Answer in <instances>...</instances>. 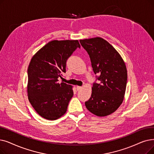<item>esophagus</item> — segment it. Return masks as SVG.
I'll return each instance as SVG.
<instances>
[{"label":"esophagus","instance_id":"34e87169","mask_svg":"<svg viewBox=\"0 0 154 154\" xmlns=\"http://www.w3.org/2000/svg\"><path fill=\"white\" fill-rule=\"evenodd\" d=\"M76 89H77V91H80V90H81V89H82V87H81V86H77Z\"/></svg>","mask_w":154,"mask_h":154}]
</instances>
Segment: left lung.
Here are the masks:
<instances>
[{
    "label": "left lung",
    "instance_id": "obj_1",
    "mask_svg": "<svg viewBox=\"0 0 154 154\" xmlns=\"http://www.w3.org/2000/svg\"><path fill=\"white\" fill-rule=\"evenodd\" d=\"M89 55L98 82L93 83L92 94L85 103L90 112L98 116H108L122 103L127 83V70L123 60L105 39L96 37L80 40Z\"/></svg>",
    "mask_w": 154,
    "mask_h": 154
}]
</instances>
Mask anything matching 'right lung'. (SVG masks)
<instances>
[{
	"instance_id": "right-lung-1",
	"label": "right lung",
	"mask_w": 154,
	"mask_h": 154,
	"mask_svg": "<svg viewBox=\"0 0 154 154\" xmlns=\"http://www.w3.org/2000/svg\"><path fill=\"white\" fill-rule=\"evenodd\" d=\"M77 48L78 40H53L32 57L28 69V94L42 117L55 120L63 116L73 95L72 87L58 78L66 72V62Z\"/></svg>"
}]
</instances>
